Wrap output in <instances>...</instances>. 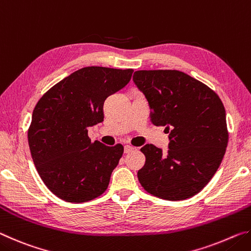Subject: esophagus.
<instances>
[{"instance_id": "1", "label": "esophagus", "mask_w": 251, "mask_h": 251, "mask_svg": "<svg viewBox=\"0 0 251 251\" xmlns=\"http://www.w3.org/2000/svg\"><path fill=\"white\" fill-rule=\"evenodd\" d=\"M134 150H135V148H134L133 146H130V145H125V146H124V151H125V152L133 151Z\"/></svg>"}]
</instances>
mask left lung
Listing matches in <instances>:
<instances>
[{"mask_svg":"<svg viewBox=\"0 0 251 251\" xmlns=\"http://www.w3.org/2000/svg\"><path fill=\"white\" fill-rule=\"evenodd\" d=\"M133 80L145 95L156 126H166L168 151L146 144L145 165L137 173L147 193L185 201L210 181L228 144L226 110L207 85L179 71H137Z\"/></svg>","mask_w":251,"mask_h":251,"instance_id":"8db88e82","label":"left lung"}]
</instances>
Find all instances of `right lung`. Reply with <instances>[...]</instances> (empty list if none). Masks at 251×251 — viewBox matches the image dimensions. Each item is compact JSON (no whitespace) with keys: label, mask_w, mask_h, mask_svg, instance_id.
I'll use <instances>...</instances> for the list:
<instances>
[{"label":"right lung","mask_w":251,"mask_h":251,"mask_svg":"<svg viewBox=\"0 0 251 251\" xmlns=\"http://www.w3.org/2000/svg\"><path fill=\"white\" fill-rule=\"evenodd\" d=\"M133 70L90 66L72 73L37 101L28 128L34 165L46 187L69 202H85L107 189L124 147L92 143L88 127L104 121L109 95L129 83Z\"/></svg>","instance_id":"add662e5"}]
</instances>
